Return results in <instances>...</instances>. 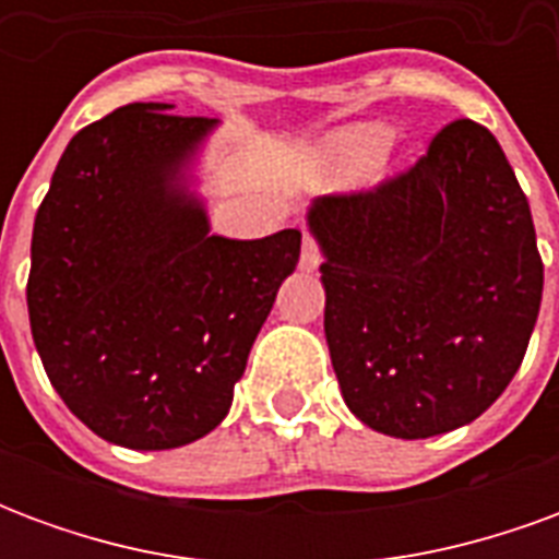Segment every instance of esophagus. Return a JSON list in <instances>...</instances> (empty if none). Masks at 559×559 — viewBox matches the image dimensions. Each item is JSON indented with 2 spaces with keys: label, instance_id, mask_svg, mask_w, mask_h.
<instances>
[{
  "label": "esophagus",
  "instance_id": "obj_1",
  "mask_svg": "<svg viewBox=\"0 0 559 559\" xmlns=\"http://www.w3.org/2000/svg\"><path fill=\"white\" fill-rule=\"evenodd\" d=\"M302 269L305 272H314L317 266H320V251H317V242L311 239V236H305V242H302Z\"/></svg>",
  "mask_w": 559,
  "mask_h": 559
}]
</instances>
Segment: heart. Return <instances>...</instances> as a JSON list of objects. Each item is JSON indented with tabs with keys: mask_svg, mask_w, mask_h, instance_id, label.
<instances>
[{
	"mask_svg": "<svg viewBox=\"0 0 559 559\" xmlns=\"http://www.w3.org/2000/svg\"><path fill=\"white\" fill-rule=\"evenodd\" d=\"M389 128L374 126H350L341 128L326 146V173L335 182H353L374 164L383 148L389 146Z\"/></svg>",
	"mask_w": 559,
	"mask_h": 559,
	"instance_id": "b5f03b06",
	"label": "heart"
}]
</instances>
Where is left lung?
Instances as JSON below:
<instances>
[{
  "mask_svg": "<svg viewBox=\"0 0 559 559\" xmlns=\"http://www.w3.org/2000/svg\"><path fill=\"white\" fill-rule=\"evenodd\" d=\"M329 356L344 404L389 437L455 431L521 368L542 302L530 203L503 148L469 119L359 194L317 197Z\"/></svg>",
  "mask_w": 559,
  "mask_h": 559,
  "instance_id": "1",
  "label": "left lung"
}]
</instances>
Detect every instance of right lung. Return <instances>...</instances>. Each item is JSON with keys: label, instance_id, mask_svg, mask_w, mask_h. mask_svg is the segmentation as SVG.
Instances as JSON below:
<instances>
[{"label": "right lung", "instance_id": "add662e5", "mask_svg": "<svg viewBox=\"0 0 559 559\" xmlns=\"http://www.w3.org/2000/svg\"><path fill=\"white\" fill-rule=\"evenodd\" d=\"M128 104L71 138L32 230V338L90 431L176 449L218 428L302 233L209 227L194 160L218 119Z\"/></svg>", "mask_w": 559, "mask_h": 559}]
</instances>
